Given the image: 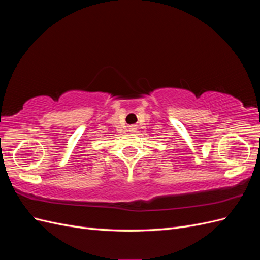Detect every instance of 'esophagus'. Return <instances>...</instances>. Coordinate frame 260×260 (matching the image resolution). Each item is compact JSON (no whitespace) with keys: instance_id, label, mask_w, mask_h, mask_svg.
<instances>
[{"instance_id":"obj_1","label":"esophagus","mask_w":260,"mask_h":260,"mask_svg":"<svg viewBox=\"0 0 260 260\" xmlns=\"http://www.w3.org/2000/svg\"><path fill=\"white\" fill-rule=\"evenodd\" d=\"M135 129H136V128H131V130H130V131H135Z\"/></svg>"}]
</instances>
